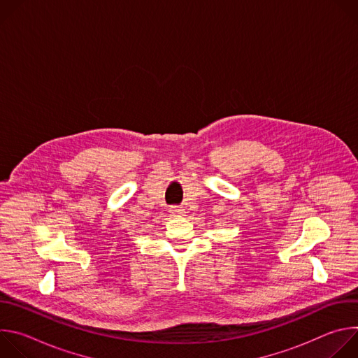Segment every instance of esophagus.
Listing matches in <instances>:
<instances>
[{
    "instance_id": "34e87169",
    "label": "esophagus",
    "mask_w": 358,
    "mask_h": 358,
    "mask_svg": "<svg viewBox=\"0 0 358 358\" xmlns=\"http://www.w3.org/2000/svg\"><path fill=\"white\" fill-rule=\"evenodd\" d=\"M170 214H171V217H184L185 211L181 207H171Z\"/></svg>"
}]
</instances>
